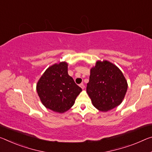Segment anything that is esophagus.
Masks as SVG:
<instances>
[{"instance_id":"34e87169","label":"esophagus","mask_w":152,"mask_h":152,"mask_svg":"<svg viewBox=\"0 0 152 152\" xmlns=\"http://www.w3.org/2000/svg\"><path fill=\"white\" fill-rule=\"evenodd\" d=\"M80 86L82 89H84V88H85V85H84V84H83V83L80 84Z\"/></svg>"}]
</instances>
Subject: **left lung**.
Here are the masks:
<instances>
[{
	"mask_svg": "<svg viewBox=\"0 0 152 152\" xmlns=\"http://www.w3.org/2000/svg\"><path fill=\"white\" fill-rule=\"evenodd\" d=\"M128 84L120 69L108 61H98L91 69L86 93L93 105L102 112L114 109L122 102Z\"/></svg>",
	"mask_w": 152,
	"mask_h": 152,
	"instance_id": "left-lung-1",
	"label": "left lung"
}]
</instances>
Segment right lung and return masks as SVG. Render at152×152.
<instances>
[{
    "mask_svg": "<svg viewBox=\"0 0 152 152\" xmlns=\"http://www.w3.org/2000/svg\"><path fill=\"white\" fill-rule=\"evenodd\" d=\"M37 91L46 107L64 113L72 107L82 88L68 75L67 64L63 61L46 69L38 82Z\"/></svg>",
    "mask_w": 152,
    "mask_h": 152,
    "instance_id": "1",
    "label": "right lung"
}]
</instances>
